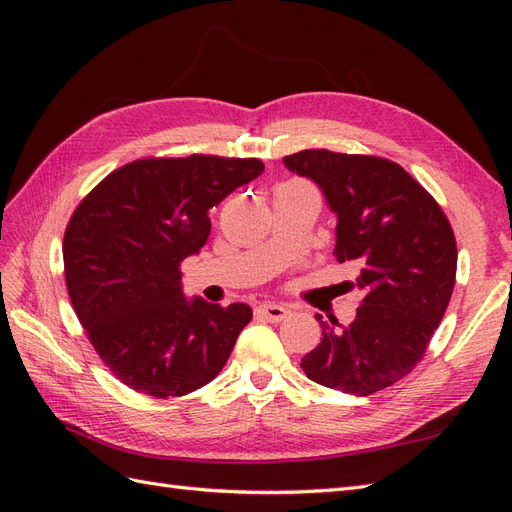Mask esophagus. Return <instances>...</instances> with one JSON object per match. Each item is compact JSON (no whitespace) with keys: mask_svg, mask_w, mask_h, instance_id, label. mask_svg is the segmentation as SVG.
<instances>
[{"mask_svg":"<svg viewBox=\"0 0 512 512\" xmlns=\"http://www.w3.org/2000/svg\"><path fill=\"white\" fill-rule=\"evenodd\" d=\"M256 314L260 318H267L271 322H280L288 316V307L280 305V303H262L256 307Z\"/></svg>","mask_w":512,"mask_h":512,"instance_id":"1","label":"esophagus"}]
</instances>
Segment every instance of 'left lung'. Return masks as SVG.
I'll use <instances>...</instances> for the list:
<instances>
[{
    "label": "left lung",
    "mask_w": 512,
    "mask_h": 512,
    "mask_svg": "<svg viewBox=\"0 0 512 512\" xmlns=\"http://www.w3.org/2000/svg\"><path fill=\"white\" fill-rule=\"evenodd\" d=\"M312 179L337 215L335 258L359 267L356 318L301 359L309 380L365 397L423 359L455 288L457 243L444 211L399 164L376 156L305 149L284 158Z\"/></svg>",
    "instance_id": "8db88e82"
}]
</instances>
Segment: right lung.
Wrapping results in <instances>:
<instances>
[{
	"mask_svg": "<svg viewBox=\"0 0 512 512\" xmlns=\"http://www.w3.org/2000/svg\"><path fill=\"white\" fill-rule=\"evenodd\" d=\"M256 158H149L113 170L64 235L66 286L104 365L158 399L220 374L252 307L185 299L181 262L209 239V209L256 179Z\"/></svg>",
	"mask_w": 512,
	"mask_h": 512,
	"instance_id": "right-lung-1",
	"label": "right lung"
}]
</instances>
